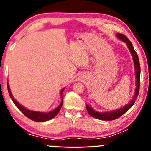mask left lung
<instances>
[{"mask_svg": "<svg viewBox=\"0 0 151 151\" xmlns=\"http://www.w3.org/2000/svg\"><path fill=\"white\" fill-rule=\"evenodd\" d=\"M117 36L119 37L121 40L124 41L127 45L128 47L129 48L130 52L132 54L133 61H134V65H135V71H136V93H135V96L132 101L128 104L127 105L124 106L123 108L118 109V110L114 111L111 112H104V113H100V112H96L93 110V109L91 108L89 106L86 105V109H87L88 113L89 114L90 116L95 118L96 119H99V120L103 121H112L115 120V119H119L121 117L123 114L126 113L127 111H129L130 109L132 107V106L134 104L135 101H136L137 96H138V93H139L140 89V78H141V67H140V62L139 59H138V55L135 51L134 48L132 45V43L131 41L128 39V37L126 35L123 34L118 33Z\"/></svg>", "mask_w": 151, "mask_h": 151, "instance_id": "1", "label": "left lung"}]
</instances>
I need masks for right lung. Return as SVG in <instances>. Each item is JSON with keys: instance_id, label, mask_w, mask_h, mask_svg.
I'll list each match as a JSON object with an SVG mask.
<instances>
[{"instance_id": "add662e5", "label": "right lung", "mask_w": 151, "mask_h": 151, "mask_svg": "<svg viewBox=\"0 0 151 151\" xmlns=\"http://www.w3.org/2000/svg\"><path fill=\"white\" fill-rule=\"evenodd\" d=\"M7 86H8V91L9 93V95L11 98L12 101H13V103L15 104V105L19 109V110L22 112L25 116H27L28 119H31V120L34 121H37V122H42V121H46L50 119H53L54 117H55L57 116V114L59 113L60 109L62 108V106L63 104V99H62V102L60 104V105L59 106L58 108H56L55 110L52 111L48 112V113H41V112H36V111H30L28 109H26L24 108L22 106H21L20 104H18L16 100L13 98V96H12V93L10 92V90L9 88V85H8V83L7 82ZM64 89H62L61 91V96L62 98V93H63Z\"/></svg>"}]
</instances>
